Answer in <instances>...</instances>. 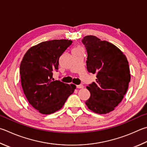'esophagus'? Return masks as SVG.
Instances as JSON below:
<instances>
[{
	"mask_svg": "<svg viewBox=\"0 0 147 147\" xmlns=\"http://www.w3.org/2000/svg\"><path fill=\"white\" fill-rule=\"evenodd\" d=\"M76 87L78 88V89H83V88H84V85H83L82 84L78 85H76Z\"/></svg>",
	"mask_w": 147,
	"mask_h": 147,
	"instance_id": "obj_1",
	"label": "esophagus"
}]
</instances>
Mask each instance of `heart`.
<instances>
[{
  "mask_svg": "<svg viewBox=\"0 0 147 147\" xmlns=\"http://www.w3.org/2000/svg\"><path fill=\"white\" fill-rule=\"evenodd\" d=\"M82 49V48L80 47H77L76 48H75V49H74V50H77V49Z\"/></svg>",
  "mask_w": 147,
  "mask_h": 147,
  "instance_id": "heart-1",
  "label": "heart"
}]
</instances>
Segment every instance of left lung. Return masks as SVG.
<instances>
[{"label":"left lung","instance_id":"obj_1","mask_svg":"<svg viewBox=\"0 0 147 147\" xmlns=\"http://www.w3.org/2000/svg\"><path fill=\"white\" fill-rule=\"evenodd\" d=\"M82 43L87 49V71L96 74V82L87 87L90 96L85 104L95 113H109L127 91L130 81L129 62L119 48L96 36H85Z\"/></svg>","mask_w":147,"mask_h":147}]
</instances>
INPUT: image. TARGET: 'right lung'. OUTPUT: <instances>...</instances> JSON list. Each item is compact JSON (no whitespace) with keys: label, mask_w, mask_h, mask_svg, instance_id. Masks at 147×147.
<instances>
[{"label":"right lung","mask_w":147,"mask_h":147,"mask_svg":"<svg viewBox=\"0 0 147 147\" xmlns=\"http://www.w3.org/2000/svg\"><path fill=\"white\" fill-rule=\"evenodd\" d=\"M71 40H53L31 47L23 57L20 74L23 91L29 103L39 113L50 114L62 107L76 85L53 78L60 57L71 45Z\"/></svg>","instance_id":"1"}]
</instances>
